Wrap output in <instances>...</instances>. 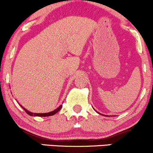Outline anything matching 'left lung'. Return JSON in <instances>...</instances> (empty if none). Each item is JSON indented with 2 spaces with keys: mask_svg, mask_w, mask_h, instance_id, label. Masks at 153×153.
Here are the masks:
<instances>
[{
  "mask_svg": "<svg viewBox=\"0 0 153 153\" xmlns=\"http://www.w3.org/2000/svg\"><path fill=\"white\" fill-rule=\"evenodd\" d=\"M105 116H106V117H107V116H106V115H105Z\"/></svg>",
  "mask_w": 153,
  "mask_h": 153,
  "instance_id": "obj_1",
  "label": "left lung"
}]
</instances>
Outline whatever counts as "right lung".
<instances>
[{
	"instance_id": "1",
	"label": "right lung",
	"mask_w": 153,
	"mask_h": 153,
	"mask_svg": "<svg viewBox=\"0 0 153 153\" xmlns=\"http://www.w3.org/2000/svg\"><path fill=\"white\" fill-rule=\"evenodd\" d=\"M21 106H22V105H21ZM62 106V105H60V106H59L57 108H56L55 110L52 111H51V112H49V113H43V114L32 113V112H30V111H29L28 110H26L24 107H23V106H22V108H24V110L25 111L26 114H28L30 115V116H32V117L33 116H34V117H50V116H52V115L55 114L56 113H57V112H58L61 109Z\"/></svg>"
}]
</instances>
